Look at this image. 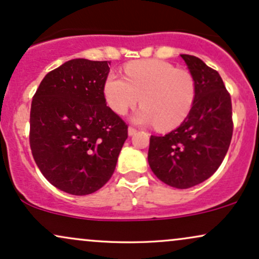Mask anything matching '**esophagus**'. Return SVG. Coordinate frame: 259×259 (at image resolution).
<instances>
[{
    "label": "esophagus",
    "mask_w": 259,
    "mask_h": 259,
    "mask_svg": "<svg viewBox=\"0 0 259 259\" xmlns=\"http://www.w3.org/2000/svg\"><path fill=\"white\" fill-rule=\"evenodd\" d=\"M136 132H138V130L133 126H129V129H127V134H129V136H133L134 134H136Z\"/></svg>",
    "instance_id": "esophagus-1"
}]
</instances>
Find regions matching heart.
<instances>
[{
    "label": "heart",
    "mask_w": 259,
    "mask_h": 259,
    "mask_svg": "<svg viewBox=\"0 0 259 259\" xmlns=\"http://www.w3.org/2000/svg\"><path fill=\"white\" fill-rule=\"evenodd\" d=\"M124 73L125 78L109 73L103 85L106 102L113 112L125 114L140 101L144 106L134 114L138 123L173 129L185 120L196 95L191 74L154 59L127 63Z\"/></svg>",
    "instance_id": "1"
}]
</instances>
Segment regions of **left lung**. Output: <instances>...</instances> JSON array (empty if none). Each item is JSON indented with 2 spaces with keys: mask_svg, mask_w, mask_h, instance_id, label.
<instances>
[{
  "mask_svg": "<svg viewBox=\"0 0 259 259\" xmlns=\"http://www.w3.org/2000/svg\"><path fill=\"white\" fill-rule=\"evenodd\" d=\"M196 86L195 102L179 127L151 135L148 164L169 186L189 189L203 183L222 164L233 136V107L217 70L195 56L181 55Z\"/></svg>",
  "mask_w": 259,
  "mask_h": 259,
  "instance_id": "obj_1",
  "label": "left lung"
}]
</instances>
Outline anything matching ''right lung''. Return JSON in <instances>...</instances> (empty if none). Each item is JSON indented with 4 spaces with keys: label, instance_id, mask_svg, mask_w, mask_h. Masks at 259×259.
Returning <instances> with one entry per match:
<instances>
[{
    "label": "right lung",
    "instance_id": "right-lung-1",
    "mask_svg": "<svg viewBox=\"0 0 259 259\" xmlns=\"http://www.w3.org/2000/svg\"><path fill=\"white\" fill-rule=\"evenodd\" d=\"M107 61L70 59L46 74L32 97L29 141L53 186L84 196L111 179L127 125L107 106Z\"/></svg>",
    "mask_w": 259,
    "mask_h": 259
}]
</instances>
